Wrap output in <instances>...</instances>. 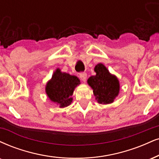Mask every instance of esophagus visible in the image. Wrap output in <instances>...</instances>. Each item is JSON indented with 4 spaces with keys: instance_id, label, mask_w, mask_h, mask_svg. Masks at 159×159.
Wrapping results in <instances>:
<instances>
[{
    "instance_id": "esophagus-1",
    "label": "esophagus",
    "mask_w": 159,
    "mask_h": 159,
    "mask_svg": "<svg viewBox=\"0 0 159 159\" xmlns=\"http://www.w3.org/2000/svg\"><path fill=\"white\" fill-rule=\"evenodd\" d=\"M79 76L80 78H81V79L83 81H86V80H87V75L86 72H81V73L79 74Z\"/></svg>"
}]
</instances>
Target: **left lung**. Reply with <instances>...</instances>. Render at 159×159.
Segmentation results:
<instances>
[{"mask_svg": "<svg viewBox=\"0 0 159 159\" xmlns=\"http://www.w3.org/2000/svg\"><path fill=\"white\" fill-rule=\"evenodd\" d=\"M94 70L96 75L88 78V84L93 89L99 104H111L119 93V81L116 75L110 73L104 64H97Z\"/></svg>", "mask_w": 159, "mask_h": 159, "instance_id": "obj_1", "label": "left lung"}]
</instances>
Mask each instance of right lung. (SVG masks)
<instances>
[{"instance_id": "obj_1", "label": "right lung", "mask_w": 159, "mask_h": 159, "mask_svg": "<svg viewBox=\"0 0 159 159\" xmlns=\"http://www.w3.org/2000/svg\"><path fill=\"white\" fill-rule=\"evenodd\" d=\"M80 84L76 76L61 72L60 69H57L46 85V93L52 102L61 108L66 107L72 103L75 88Z\"/></svg>"}]
</instances>
